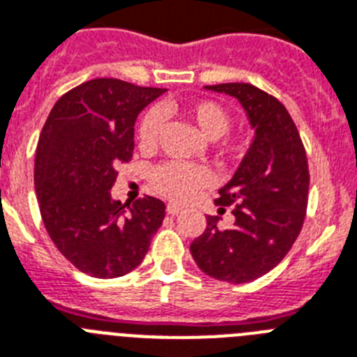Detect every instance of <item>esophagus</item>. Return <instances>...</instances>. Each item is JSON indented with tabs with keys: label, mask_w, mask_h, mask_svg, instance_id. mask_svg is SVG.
I'll use <instances>...</instances> for the list:
<instances>
[{
	"label": "esophagus",
	"mask_w": 357,
	"mask_h": 357,
	"mask_svg": "<svg viewBox=\"0 0 357 357\" xmlns=\"http://www.w3.org/2000/svg\"><path fill=\"white\" fill-rule=\"evenodd\" d=\"M179 212H181V206H178V205H167V214L178 215Z\"/></svg>",
	"instance_id": "34e87169"
}]
</instances>
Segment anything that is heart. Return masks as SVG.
<instances>
[{
	"label": "heart",
	"instance_id": "b5f03b06",
	"mask_svg": "<svg viewBox=\"0 0 357 357\" xmlns=\"http://www.w3.org/2000/svg\"><path fill=\"white\" fill-rule=\"evenodd\" d=\"M172 107L167 105L165 110ZM161 110L151 109L143 116L139 128H137V142L145 151H152L160 139L163 116ZM181 112L202 132L203 137L215 142V151L227 158H241L247 151L248 142L243 136L223 137L230 130L232 118L223 105L212 100H194L181 107ZM212 183L211 170L197 165L185 163H163L155 167L151 174V185L155 192L176 203H185L196 196L197 190Z\"/></svg>",
	"mask_w": 357,
	"mask_h": 357
}]
</instances>
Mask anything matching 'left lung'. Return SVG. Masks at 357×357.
<instances>
[{
  "instance_id": "left-lung-1",
  "label": "left lung",
  "mask_w": 357,
  "mask_h": 357,
  "mask_svg": "<svg viewBox=\"0 0 357 357\" xmlns=\"http://www.w3.org/2000/svg\"><path fill=\"white\" fill-rule=\"evenodd\" d=\"M241 103L256 130L254 142L229 183L220 188V211L234 205L230 229L206 218V229L190 245L205 274L227 283H248L272 271L301 232L308 203V161L289 110L250 83L206 85Z\"/></svg>"
}]
</instances>
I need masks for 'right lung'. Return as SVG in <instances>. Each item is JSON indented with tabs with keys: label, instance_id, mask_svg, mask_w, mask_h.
<instances>
[{
	"label": "right lung",
	"instance_id": "obj_1",
	"mask_svg": "<svg viewBox=\"0 0 357 357\" xmlns=\"http://www.w3.org/2000/svg\"><path fill=\"white\" fill-rule=\"evenodd\" d=\"M163 89L98 77L63 94L36 149L34 187L45 229L77 271L109 280L134 271L163 223L152 196L116 202V165L134 152V123Z\"/></svg>",
	"mask_w": 357,
	"mask_h": 357
}]
</instances>
